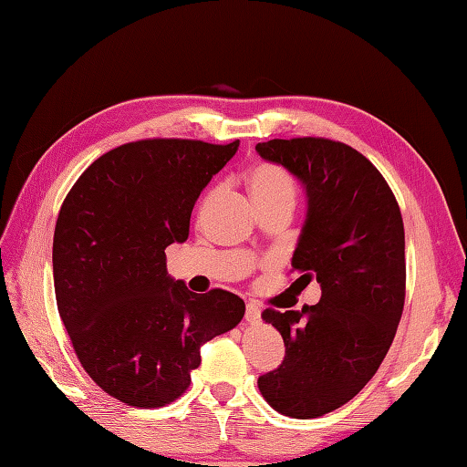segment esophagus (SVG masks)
Segmentation results:
<instances>
[{"instance_id":"esophagus-1","label":"esophagus","mask_w":467,"mask_h":467,"mask_svg":"<svg viewBox=\"0 0 467 467\" xmlns=\"http://www.w3.org/2000/svg\"><path fill=\"white\" fill-rule=\"evenodd\" d=\"M244 319L249 321L251 325H256L261 321V306L256 303H249L246 305V313H244Z\"/></svg>"}]
</instances>
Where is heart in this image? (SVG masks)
Returning a JSON list of instances; mask_svg holds the SVG:
<instances>
[{"instance_id": "b5f03b06", "label": "heart", "mask_w": 467, "mask_h": 467, "mask_svg": "<svg viewBox=\"0 0 467 467\" xmlns=\"http://www.w3.org/2000/svg\"><path fill=\"white\" fill-rule=\"evenodd\" d=\"M246 186L253 196L254 204L269 202H295L296 186L293 176L283 166L273 162H261L253 166L246 174Z\"/></svg>"}]
</instances>
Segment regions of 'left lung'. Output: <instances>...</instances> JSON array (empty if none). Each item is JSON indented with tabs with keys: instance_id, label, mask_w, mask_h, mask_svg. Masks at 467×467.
<instances>
[{
	"instance_id": "left-lung-1",
	"label": "left lung",
	"mask_w": 467,
	"mask_h": 467,
	"mask_svg": "<svg viewBox=\"0 0 467 467\" xmlns=\"http://www.w3.org/2000/svg\"><path fill=\"white\" fill-rule=\"evenodd\" d=\"M306 192V218L293 253L301 283L321 301L301 311L265 309L285 341V359L259 377L273 410L321 418L359 393L393 343L405 303V233L400 204L381 172L355 148L329 138L256 144Z\"/></svg>"
}]
</instances>
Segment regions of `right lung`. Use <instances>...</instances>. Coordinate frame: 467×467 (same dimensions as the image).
I'll list each match as a JSON object with an SVG mask.
<instances>
[{"label":"right lung","mask_w":467,"mask_h":467,"mask_svg":"<svg viewBox=\"0 0 467 467\" xmlns=\"http://www.w3.org/2000/svg\"><path fill=\"white\" fill-rule=\"evenodd\" d=\"M239 140L128 142L86 168L54 231L57 311L86 373L132 408H162L191 385L201 347L234 329L244 301L198 295L166 271L184 243L196 198Z\"/></svg>","instance_id":"add662e5"}]
</instances>
